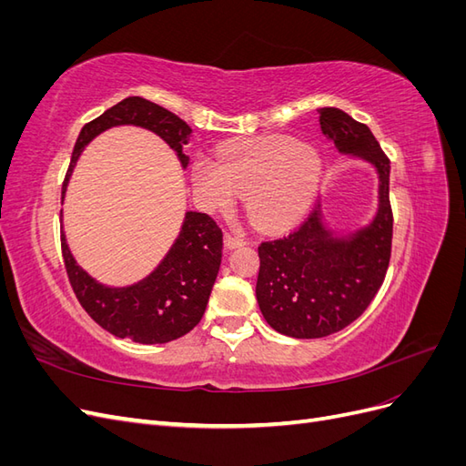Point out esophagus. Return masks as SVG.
<instances>
[{
  "label": "esophagus",
  "instance_id": "34e87169",
  "mask_svg": "<svg viewBox=\"0 0 466 466\" xmlns=\"http://www.w3.org/2000/svg\"><path fill=\"white\" fill-rule=\"evenodd\" d=\"M223 245H225V248H228V250H233V248L243 247V245H245V238H243V237H238V235H235V233H225V237H223Z\"/></svg>",
  "mask_w": 466,
  "mask_h": 466
}]
</instances>
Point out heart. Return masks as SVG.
<instances>
[{
    "label": "heart",
    "instance_id": "b5f03b06",
    "mask_svg": "<svg viewBox=\"0 0 466 466\" xmlns=\"http://www.w3.org/2000/svg\"><path fill=\"white\" fill-rule=\"evenodd\" d=\"M322 155L284 134L238 139L219 147L218 161L198 157L192 187L206 209H229L247 194V211L262 229H284L311 208L322 180Z\"/></svg>",
    "mask_w": 466,
    "mask_h": 466
}]
</instances>
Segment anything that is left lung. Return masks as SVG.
<instances>
[{
	"label": "left lung",
	"mask_w": 466,
	"mask_h": 466,
	"mask_svg": "<svg viewBox=\"0 0 466 466\" xmlns=\"http://www.w3.org/2000/svg\"><path fill=\"white\" fill-rule=\"evenodd\" d=\"M319 122L338 151L375 167L379 204L368 225L346 235L324 225L319 204L298 231L258 247V307L274 330L291 338H322L354 322L373 301L390 260L389 157L368 126L344 110L319 108Z\"/></svg>",
	"instance_id": "1"
}]
</instances>
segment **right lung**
<instances>
[{"label": "right lung", "mask_w": 466, "mask_h": 466, "mask_svg": "<svg viewBox=\"0 0 466 466\" xmlns=\"http://www.w3.org/2000/svg\"><path fill=\"white\" fill-rule=\"evenodd\" d=\"M115 126H139L157 134L177 151L182 168H187L188 155L182 153V147L190 139V126L147 98L128 96L81 128L64 180L62 202L81 151L98 134ZM221 248L223 233L218 223L208 214L187 211L180 233L159 266L132 286L110 288L76 262L62 231L66 272L81 307L110 334L139 344L177 340L200 322L219 272Z\"/></svg>", "instance_id": "add662e5"}]
</instances>
